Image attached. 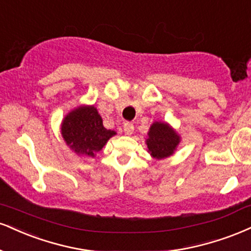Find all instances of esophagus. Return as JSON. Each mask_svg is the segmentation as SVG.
<instances>
[{"label":"esophagus","mask_w":251,"mask_h":251,"mask_svg":"<svg viewBox=\"0 0 251 251\" xmlns=\"http://www.w3.org/2000/svg\"><path fill=\"white\" fill-rule=\"evenodd\" d=\"M124 132L125 134L131 135L134 132V125L132 123H125L124 124Z\"/></svg>","instance_id":"34e87169"}]
</instances>
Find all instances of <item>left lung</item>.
Listing matches in <instances>:
<instances>
[{"instance_id": "obj_1", "label": "left lung", "mask_w": 251, "mask_h": 251, "mask_svg": "<svg viewBox=\"0 0 251 251\" xmlns=\"http://www.w3.org/2000/svg\"><path fill=\"white\" fill-rule=\"evenodd\" d=\"M179 141V135L166 124L154 123L150 128L146 144L151 154L156 159H162L173 154Z\"/></svg>"}]
</instances>
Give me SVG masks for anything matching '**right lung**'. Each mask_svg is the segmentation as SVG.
<instances>
[{"label": "right lung", "instance_id": "obj_1", "mask_svg": "<svg viewBox=\"0 0 251 251\" xmlns=\"http://www.w3.org/2000/svg\"><path fill=\"white\" fill-rule=\"evenodd\" d=\"M62 134L77 154L95 156L116 132L102 126L101 117L95 106L77 108L65 117Z\"/></svg>", "mask_w": 251, "mask_h": 251}]
</instances>
